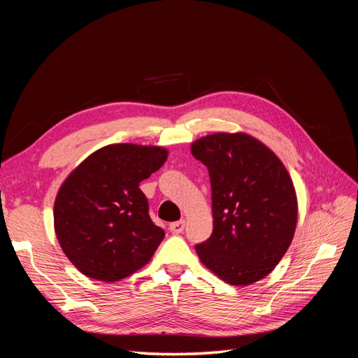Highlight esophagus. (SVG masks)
<instances>
[{
	"mask_svg": "<svg viewBox=\"0 0 358 358\" xmlns=\"http://www.w3.org/2000/svg\"><path fill=\"white\" fill-rule=\"evenodd\" d=\"M183 229H185V221L180 220V221H176V222H171L169 230L173 233V234H180L183 231Z\"/></svg>",
	"mask_w": 358,
	"mask_h": 358,
	"instance_id": "esophagus-1",
	"label": "esophagus"
}]
</instances>
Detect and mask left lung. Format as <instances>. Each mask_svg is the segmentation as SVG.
I'll list each match as a JSON object with an SVG mask.
<instances>
[{"label":"left lung","instance_id":"obj_1","mask_svg":"<svg viewBox=\"0 0 358 358\" xmlns=\"http://www.w3.org/2000/svg\"><path fill=\"white\" fill-rule=\"evenodd\" d=\"M209 170L213 231L196 245L201 263L231 285L272 272L294 236L297 200L280 159L254 137L216 133L191 146Z\"/></svg>","mask_w":358,"mask_h":358}]
</instances>
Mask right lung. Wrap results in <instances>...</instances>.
I'll list each match as a JSON object with an SVG mask.
<instances>
[{
	"label": "right lung",
	"mask_w": 358,
	"mask_h": 358,
	"mask_svg": "<svg viewBox=\"0 0 358 358\" xmlns=\"http://www.w3.org/2000/svg\"><path fill=\"white\" fill-rule=\"evenodd\" d=\"M166 159L162 148L109 145L62 183L53 208L55 233L64 254L83 275L115 282L152 258L164 230L150 220L138 183Z\"/></svg>",
	"instance_id": "obj_1"
}]
</instances>
